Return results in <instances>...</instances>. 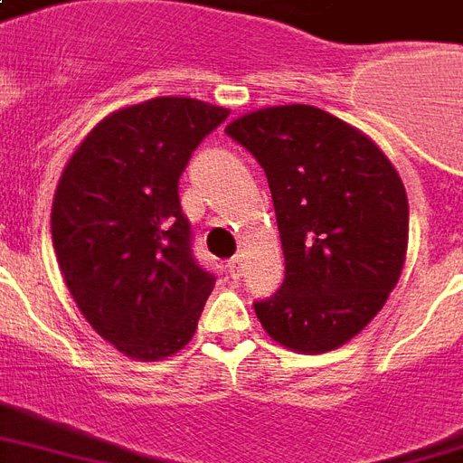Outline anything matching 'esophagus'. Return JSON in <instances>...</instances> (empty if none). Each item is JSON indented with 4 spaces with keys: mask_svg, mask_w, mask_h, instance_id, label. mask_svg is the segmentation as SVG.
Returning a JSON list of instances; mask_svg holds the SVG:
<instances>
[{
    "mask_svg": "<svg viewBox=\"0 0 463 463\" xmlns=\"http://www.w3.org/2000/svg\"><path fill=\"white\" fill-rule=\"evenodd\" d=\"M225 267H228V274H231L232 279L242 277V260H240V257H231Z\"/></svg>",
    "mask_w": 463,
    "mask_h": 463,
    "instance_id": "esophagus-1",
    "label": "esophagus"
}]
</instances>
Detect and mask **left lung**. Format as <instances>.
<instances>
[{"mask_svg":"<svg viewBox=\"0 0 463 463\" xmlns=\"http://www.w3.org/2000/svg\"><path fill=\"white\" fill-rule=\"evenodd\" d=\"M225 133L269 182L284 284L255 313L303 354L342 347L383 308L408 250L405 186L362 130L306 104L240 116Z\"/></svg>","mask_w":463,"mask_h":463,"instance_id":"obj_1","label":"left lung"}]
</instances>
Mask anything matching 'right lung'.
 Returning a JSON list of instances; mask_svg holds the SVG:
<instances>
[{
	"label": "right lung",
	"mask_w": 463,
	"mask_h": 463,
	"mask_svg": "<svg viewBox=\"0 0 463 463\" xmlns=\"http://www.w3.org/2000/svg\"><path fill=\"white\" fill-rule=\"evenodd\" d=\"M228 109L157 97L99 121L62 169L51 232L77 308L126 357L157 362L192 340L216 277L192 255L179 176Z\"/></svg>",
	"instance_id": "1"
}]
</instances>
